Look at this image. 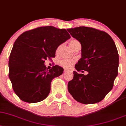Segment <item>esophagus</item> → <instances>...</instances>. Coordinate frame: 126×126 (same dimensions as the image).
<instances>
[{"label": "esophagus", "instance_id": "34e87169", "mask_svg": "<svg viewBox=\"0 0 126 126\" xmlns=\"http://www.w3.org/2000/svg\"><path fill=\"white\" fill-rule=\"evenodd\" d=\"M68 71L67 69H64V72H67Z\"/></svg>", "mask_w": 126, "mask_h": 126}]
</instances>
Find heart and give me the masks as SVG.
I'll return each instance as SVG.
<instances>
[{
  "label": "heart",
  "mask_w": 126,
  "mask_h": 126,
  "mask_svg": "<svg viewBox=\"0 0 126 126\" xmlns=\"http://www.w3.org/2000/svg\"><path fill=\"white\" fill-rule=\"evenodd\" d=\"M79 44H79V41L76 40V39H71V40L69 42V45L72 49L74 48L77 45H79ZM59 49H60V47H59L58 48H57L56 52H58ZM73 63H74V61H73V60H68V59H63V60H62L60 62L59 64L60 66L63 67L68 68L72 66Z\"/></svg>",
  "instance_id": "1"
}]
</instances>
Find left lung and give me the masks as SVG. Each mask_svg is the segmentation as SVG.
Wrapping results in <instances>:
<instances>
[{
  "label": "left lung",
  "instance_id": "8db88e82",
  "mask_svg": "<svg viewBox=\"0 0 126 126\" xmlns=\"http://www.w3.org/2000/svg\"><path fill=\"white\" fill-rule=\"evenodd\" d=\"M81 45V58L75 65L74 77L68 83L73 98L83 104L101 101L112 90L118 74L119 54L114 42L105 32L79 27L67 30Z\"/></svg>",
  "mask_w": 126,
  "mask_h": 126
}]
</instances>
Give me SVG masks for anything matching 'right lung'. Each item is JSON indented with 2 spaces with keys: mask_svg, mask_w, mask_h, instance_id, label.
<instances>
[{
  "mask_svg": "<svg viewBox=\"0 0 126 126\" xmlns=\"http://www.w3.org/2000/svg\"><path fill=\"white\" fill-rule=\"evenodd\" d=\"M70 38L66 29L53 26L25 31L16 40L9 60V76L19 98L28 103L42 101L48 96L54 78L62 74L58 65L47 70L45 60L55 57L59 46Z\"/></svg>",
  "mask_w": 126,
  "mask_h": 126,
  "instance_id": "add662e5",
  "label": "right lung"
}]
</instances>
